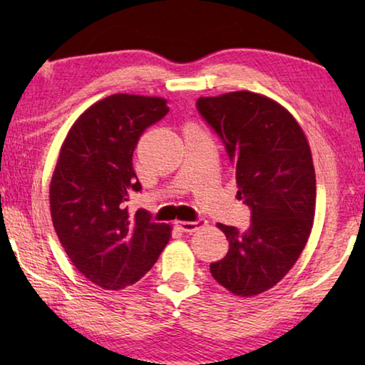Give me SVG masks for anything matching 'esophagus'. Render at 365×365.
<instances>
[{
  "mask_svg": "<svg viewBox=\"0 0 365 365\" xmlns=\"http://www.w3.org/2000/svg\"><path fill=\"white\" fill-rule=\"evenodd\" d=\"M205 224V222L202 220H196V222H188V220H177L175 222V225L180 228L182 232H185V233H193V232H196L197 228H201V225Z\"/></svg>",
  "mask_w": 365,
  "mask_h": 365,
  "instance_id": "1",
  "label": "esophagus"
}]
</instances>
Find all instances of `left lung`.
Wrapping results in <instances>:
<instances>
[{
	"label": "left lung",
	"instance_id": "8db88e82",
	"mask_svg": "<svg viewBox=\"0 0 365 365\" xmlns=\"http://www.w3.org/2000/svg\"><path fill=\"white\" fill-rule=\"evenodd\" d=\"M197 110L224 141L235 165L238 200L251 207L240 232L217 224L228 240L211 264L215 282L250 298L275 287L304 250L316 214V172L298 120L272 98L242 90L201 96Z\"/></svg>",
	"mask_w": 365,
	"mask_h": 365
}]
</instances>
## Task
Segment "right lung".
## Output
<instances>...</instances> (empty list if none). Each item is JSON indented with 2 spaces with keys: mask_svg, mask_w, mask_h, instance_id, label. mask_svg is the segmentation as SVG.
<instances>
[{
  "mask_svg": "<svg viewBox=\"0 0 365 365\" xmlns=\"http://www.w3.org/2000/svg\"><path fill=\"white\" fill-rule=\"evenodd\" d=\"M169 113L159 96L117 93L85 109L59 150L49 207L54 230L80 274L103 289L137 283L172 237L169 224L133 215L127 201L141 185L132 156L148 127Z\"/></svg>",
  "mask_w": 365,
  "mask_h": 365,
  "instance_id": "add662e5",
  "label": "right lung"
}]
</instances>
